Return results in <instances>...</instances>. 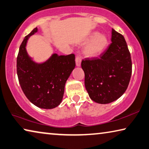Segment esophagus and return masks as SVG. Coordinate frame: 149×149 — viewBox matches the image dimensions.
<instances>
[{"mask_svg":"<svg viewBox=\"0 0 149 149\" xmlns=\"http://www.w3.org/2000/svg\"><path fill=\"white\" fill-rule=\"evenodd\" d=\"M81 60L79 56H77L76 58H75V63H76V66L77 67H79L81 65Z\"/></svg>","mask_w":149,"mask_h":149,"instance_id":"esophagus-1","label":"esophagus"}]
</instances>
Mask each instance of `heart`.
I'll return each mask as SVG.
<instances>
[{
    "label": "heart",
    "mask_w": 149,
    "mask_h": 149,
    "mask_svg": "<svg viewBox=\"0 0 149 149\" xmlns=\"http://www.w3.org/2000/svg\"><path fill=\"white\" fill-rule=\"evenodd\" d=\"M87 43L83 48V54L85 57L93 58L97 57L105 50L108 44V40L105 35L97 32L89 34L84 40Z\"/></svg>",
    "instance_id": "b5f03b06"
}]
</instances>
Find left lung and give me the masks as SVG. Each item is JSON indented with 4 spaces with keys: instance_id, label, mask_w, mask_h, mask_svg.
<instances>
[{
    "instance_id": "8db88e82",
    "label": "left lung",
    "mask_w": 149,
    "mask_h": 149,
    "mask_svg": "<svg viewBox=\"0 0 149 149\" xmlns=\"http://www.w3.org/2000/svg\"><path fill=\"white\" fill-rule=\"evenodd\" d=\"M111 42L100 58L81 62L85 86L91 100L107 104L125 92L132 73L131 54L123 35L112 29Z\"/></svg>"
}]
</instances>
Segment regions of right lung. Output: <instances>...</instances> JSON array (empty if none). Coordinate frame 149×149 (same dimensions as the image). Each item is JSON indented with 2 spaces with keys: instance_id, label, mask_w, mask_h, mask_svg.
Wrapping results in <instances>:
<instances>
[{
  "instance_id": "add662e5",
  "label": "right lung",
  "mask_w": 149,
  "mask_h": 149,
  "mask_svg": "<svg viewBox=\"0 0 149 149\" xmlns=\"http://www.w3.org/2000/svg\"><path fill=\"white\" fill-rule=\"evenodd\" d=\"M38 31L34 28L24 38L17 57V75L26 97L36 107L54 109L63 100L65 85L75 66V55L54 53L48 60L37 63L28 55L26 45L30 37Z\"/></svg>"
}]
</instances>
